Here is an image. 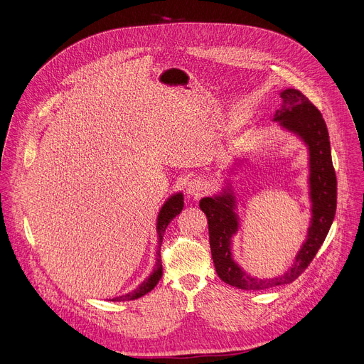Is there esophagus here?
Returning a JSON list of instances; mask_svg holds the SVG:
<instances>
[{"label":"esophagus","instance_id":"1","mask_svg":"<svg viewBox=\"0 0 364 364\" xmlns=\"http://www.w3.org/2000/svg\"><path fill=\"white\" fill-rule=\"evenodd\" d=\"M205 190H207V184L203 180H193L187 184V193L191 196H196V197L203 196L205 193Z\"/></svg>","mask_w":364,"mask_h":364}]
</instances>
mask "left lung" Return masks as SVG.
Returning a JSON list of instances; mask_svg holds the SVG:
<instances>
[{
    "mask_svg": "<svg viewBox=\"0 0 364 364\" xmlns=\"http://www.w3.org/2000/svg\"><path fill=\"white\" fill-rule=\"evenodd\" d=\"M282 107L275 112V121L296 134L309 149V196L313 218L306 240L299 249L292 268L272 279H257L246 275L232 259L230 239L237 230L235 197L225 191L222 196L204 197L200 209L209 222L212 257L219 278L236 288L256 291L294 282L311 264L331 228L337 209V177L333 167L330 136L326 121L314 103L296 89L281 92Z\"/></svg>",
    "mask_w": 364,
    "mask_h": 364,
    "instance_id": "obj_1",
    "label": "left lung"
}]
</instances>
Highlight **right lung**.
<instances>
[{"label": "right lung", "mask_w": 364, "mask_h": 364, "mask_svg": "<svg viewBox=\"0 0 364 364\" xmlns=\"http://www.w3.org/2000/svg\"><path fill=\"white\" fill-rule=\"evenodd\" d=\"M184 207V198H183V194L178 193V194H174L171 196L166 204L163 205V209L160 210V215H159V220H157V232H159V247L161 249V243H163V235L168 226V223L183 210ZM157 252V264H155V268H154V272L132 292L129 294H125L122 296H117L114 298L112 301H131V299H136L145 294H148L151 289H154V287L159 284V281L163 277V265H161V252Z\"/></svg>", "instance_id": "1"}]
</instances>
